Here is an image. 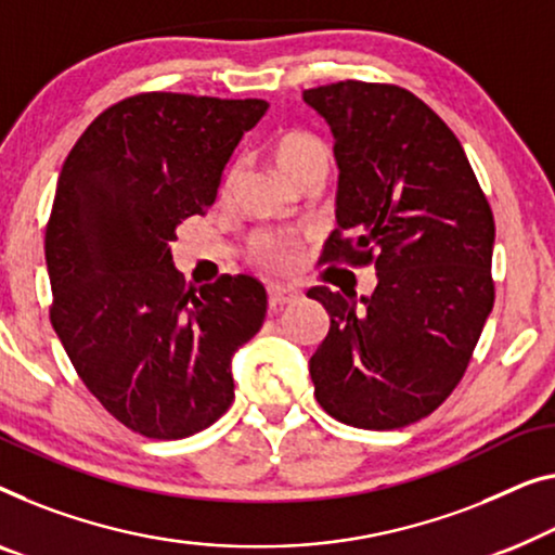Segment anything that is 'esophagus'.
I'll return each mask as SVG.
<instances>
[{"mask_svg": "<svg viewBox=\"0 0 555 555\" xmlns=\"http://www.w3.org/2000/svg\"><path fill=\"white\" fill-rule=\"evenodd\" d=\"M300 291H295V287H285V285H270L268 287V302H270V310H280L285 308V305H293L300 300Z\"/></svg>", "mask_w": 555, "mask_h": 555, "instance_id": "34e87169", "label": "esophagus"}]
</instances>
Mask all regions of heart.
Segmentation results:
<instances>
[{
  "instance_id": "heart-1",
  "label": "heart",
  "mask_w": 555,
  "mask_h": 555,
  "mask_svg": "<svg viewBox=\"0 0 555 555\" xmlns=\"http://www.w3.org/2000/svg\"><path fill=\"white\" fill-rule=\"evenodd\" d=\"M327 157H331V152H327L325 142L318 134L305 130L280 134L272 144V159H275L278 170L293 182L315 167H327ZM232 180H235V170H230L224 178V190L232 188ZM300 258L302 237L293 235V232H262L253 240V260L270 272H291L300 264Z\"/></svg>"
}]
</instances>
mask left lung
Returning a JSON list of instances; mask_svg holds the SVG:
<instances>
[{"instance_id":"left-lung-1","label":"left lung","mask_w":555,"mask_h":555,"mask_svg":"<svg viewBox=\"0 0 555 555\" xmlns=\"http://www.w3.org/2000/svg\"><path fill=\"white\" fill-rule=\"evenodd\" d=\"M335 138L337 228L320 262L375 264L371 297L320 285L331 331L310 358L325 413L365 430L430 415L461 383L495 291V222L443 119L396 85L305 90Z\"/></svg>"}]
</instances>
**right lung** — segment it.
<instances>
[{"label": "right lung", "mask_w": 555, "mask_h": 555, "mask_svg": "<svg viewBox=\"0 0 555 555\" xmlns=\"http://www.w3.org/2000/svg\"><path fill=\"white\" fill-rule=\"evenodd\" d=\"M264 100L144 92L112 104L64 159L44 258L54 333L104 411L144 438L205 430L235 398L232 356L260 331L250 275L184 291L170 245L218 197Z\"/></svg>", "instance_id": "1"}]
</instances>
